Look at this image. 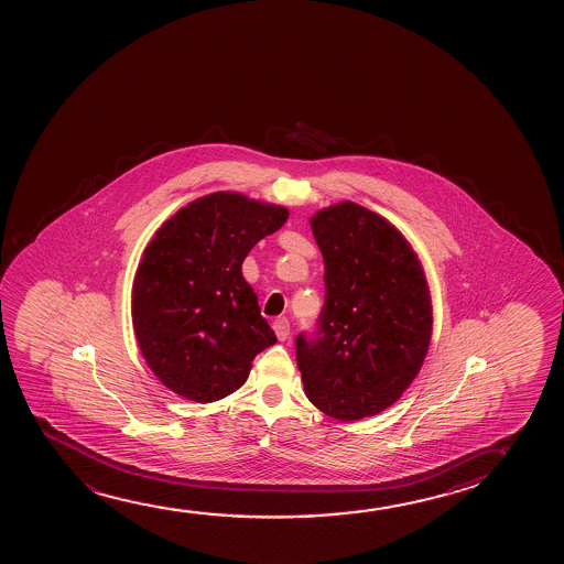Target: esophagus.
Masks as SVG:
<instances>
[{
	"label": "esophagus",
	"mask_w": 564,
	"mask_h": 564,
	"mask_svg": "<svg viewBox=\"0 0 564 564\" xmlns=\"http://www.w3.org/2000/svg\"><path fill=\"white\" fill-rule=\"evenodd\" d=\"M273 332L278 335L279 340L289 339V335H291V324H289V319L286 317H279L273 322Z\"/></svg>",
	"instance_id": "1"
}]
</instances>
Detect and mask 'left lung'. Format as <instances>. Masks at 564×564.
I'll return each mask as SVG.
<instances>
[{
    "instance_id": "obj_1",
    "label": "left lung",
    "mask_w": 564,
    "mask_h": 564,
    "mask_svg": "<svg viewBox=\"0 0 564 564\" xmlns=\"http://www.w3.org/2000/svg\"><path fill=\"white\" fill-rule=\"evenodd\" d=\"M325 263L314 335L296 337L310 402L352 422L401 399L432 339V296L422 263L386 217L340 202L310 219Z\"/></svg>"
}]
</instances>
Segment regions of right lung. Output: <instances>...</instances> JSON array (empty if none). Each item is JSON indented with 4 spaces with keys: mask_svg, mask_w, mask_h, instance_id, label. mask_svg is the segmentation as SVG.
Listing matches in <instances>:
<instances>
[{
    "mask_svg": "<svg viewBox=\"0 0 564 564\" xmlns=\"http://www.w3.org/2000/svg\"><path fill=\"white\" fill-rule=\"evenodd\" d=\"M286 217L283 206L214 193L178 209L150 240L132 283V327L150 370L173 393L219 401L278 343L242 262Z\"/></svg>",
    "mask_w": 564,
    "mask_h": 564,
    "instance_id": "add662e5",
    "label": "right lung"
}]
</instances>
